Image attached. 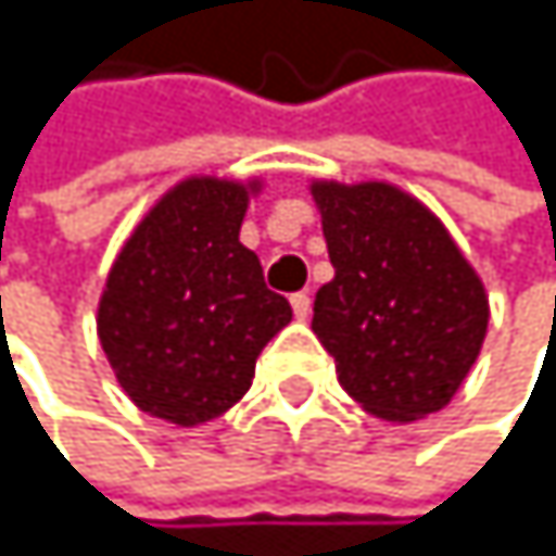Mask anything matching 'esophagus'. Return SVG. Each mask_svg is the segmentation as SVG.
<instances>
[{
	"instance_id": "34e87169",
	"label": "esophagus",
	"mask_w": 556,
	"mask_h": 556,
	"mask_svg": "<svg viewBox=\"0 0 556 556\" xmlns=\"http://www.w3.org/2000/svg\"><path fill=\"white\" fill-rule=\"evenodd\" d=\"M290 306H293V316L296 319H306L309 316V296L306 293H293L290 296Z\"/></svg>"
}]
</instances>
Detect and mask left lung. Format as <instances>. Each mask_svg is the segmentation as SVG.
<instances>
[{
    "label": "left lung",
    "instance_id": "obj_1",
    "mask_svg": "<svg viewBox=\"0 0 556 556\" xmlns=\"http://www.w3.org/2000/svg\"><path fill=\"white\" fill-rule=\"evenodd\" d=\"M333 280L313 333L363 410L410 424L443 410L486 337V293L446 226L390 182L309 186Z\"/></svg>",
    "mask_w": 556,
    "mask_h": 556
}]
</instances>
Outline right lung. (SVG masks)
I'll return each instance as SVG.
<instances>
[{
    "label": "right lung",
    "mask_w": 556,
    "mask_h": 556,
    "mask_svg": "<svg viewBox=\"0 0 556 556\" xmlns=\"http://www.w3.org/2000/svg\"><path fill=\"white\" fill-rule=\"evenodd\" d=\"M260 179L189 176L142 216L99 296L102 353L149 417L200 427L253 383L256 356L293 309L240 243Z\"/></svg>",
    "instance_id": "add662e5"
}]
</instances>
